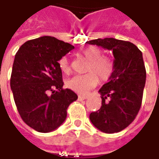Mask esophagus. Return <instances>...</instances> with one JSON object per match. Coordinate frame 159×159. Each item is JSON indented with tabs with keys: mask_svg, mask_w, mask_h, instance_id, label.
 <instances>
[{
	"mask_svg": "<svg viewBox=\"0 0 159 159\" xmlns=\"http://www.w3.org/2000/svg\"><path fill=\"white\" fill-rule=\"evenodd\" d=\"M87 97L86 96V95H79L78 96V99L79 100H85V99H87Z\"/></svg>",
	"mask_w": 159,
	"mask_h": 159,
	"instance_id": "1",
	"label": "esophagus"
}]
</instances>
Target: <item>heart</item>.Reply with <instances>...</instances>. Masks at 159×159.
Returning <instances> with one entry per match:
<instances>
[{
	"label": "heart",
	"instance_id": "b5f03b06",
	"mask_svg": "<svg viewBox=\"0 0 159 159\" xmlns=\"http://www.w3.org/2000/svg\"><path fill=\"white\" fill-rule=\"evenodd\" d=\"M80 54L89 61L87 67L88 73L76 75L67 81V85L74 92L86 93L97 86L98 82L97 75L102 81H107L112 76L114 62L111 58L103 56L102 50L97 46H90L83 49ZM58 63L62 72L68 73L71 71V65L67 57H62Z\"/></svg>",
	"mask_w": 159,
	"mask_h": 159
}]
</instances>
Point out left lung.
Here are the masks:
<instances>
[{
    "instance_id": "8db88e82",
    "label": "left lung",
    "mask_w": 159,
    "mask_h": 159,
    "mask_svg": "<svg viewBox=\"0 0 159 159\" xmlns=\"http://www.w3.org/2000/svg\"><path fill=\"white\" fill-rule=\"evenodd\" d=\"M87 43L113 53V74L99 90L102 107L90 114V120L104 133H117L133 122L140 109L146 81L142 52L129 41L114 38L97 39Z\"/></svg>"
}]
</instances>
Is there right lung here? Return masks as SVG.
I'll list each match as a JSON object with an SVG mask.
<instances>
[{
    "mask_svg": "<svg viewBox=\"0 0 159 159\" xmlns=\"http://www.w3.org/2000/svg\"><path fill=\"white\" fill-rule=\"evenodd\" d=\"M74 48L52 36L31 39L21 45L14 60L11 88L21 118L41 133L54 130L67 117V109L77 99L62 89L59 61Z\"/></svg>",
    "mask_w": 159,
    "mask_h": 159,
    "instance_id": "obj_1",
    "label": "right lung"
}]
</instances>
